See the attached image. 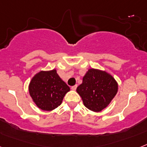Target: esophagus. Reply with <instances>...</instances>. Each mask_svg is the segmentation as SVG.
Wrapping results in <instances>:
<instances>
[{"mask_svg": "<svg viewBox=\"0 0 147 147\" xmlns=\"http://www.w3.org/2000/svg\"><path fill=\"white\" fill-rule=\"evenodd\" d=\"M77 87H78V85L76 84V85H75V86H72V87H71V89L72 90H76V88H77Z\"/></svg>", "mask_w": 147, "mask_h": 147, "instance_id": "34e87169", "label": "esophagus"}]
</instances>
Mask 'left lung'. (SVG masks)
<instances>
[{
	"mask_svg": "<svg viewBox=\"0 0 147 147\" xmlns=\"http://www.w3.org/2000/svg\"><path fill=\"white\" fill-rule=\"evenodd\" d=\"M118 90V84L105 71L90 69L83 78L82 84L77 87L86 108L99 112L107 107Z\"/></svg>",
	"mask_w": 147,
	"mask_h": 147,
	"instance_id": "obj_1",
	"label": "left lung"
}]
</instances>
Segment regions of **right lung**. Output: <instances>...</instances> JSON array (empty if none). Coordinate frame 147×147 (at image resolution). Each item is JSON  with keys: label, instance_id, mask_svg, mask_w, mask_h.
I'll use <instances>...</instances> for the list:
<instances>
[{"label": "right lung", "instance_id": "add662e5", "mask_svg": "<svg viewBox=\"0 0 147 147\" xmlns=\"http://www.w3.org/2000/svg\"><path fill=\"white\" fill-rule=\"evenodd\" d=\"M69 87L60 78L56 69L40 71L29 84V93L34 102L42 111H50L61 105Z\"/></svg>", "mask_w": 147, "mask_h": 147}]
</instances>
